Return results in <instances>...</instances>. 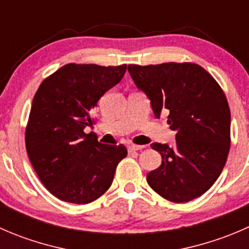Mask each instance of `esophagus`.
Here are the masks:
<instances>
[{"mask_svg":"<svg viewBox=\"0 0 249 249\" xmlns=\"http://www.w3.org/2000/svg\"><path fill=\"white\" fill-rule=\"evenodd\" d=\"M144 148V145H137V144H131L129 145V150L130 152H137V150H141Z\"/></svg>","mask_w":249,"mask_h":249,"instance_id":"obj_1","label":"esophagus"}]
</instances>
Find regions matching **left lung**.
Masks as SVG:
<instances>
[{"instance_id": "left-lung-1", "label": "left lung", "mask_w": 249, "mask_h": 249, "mask_svg": "<svg viewBox=\"0 0 249 249\" xmlns=\"http://www.w3.org/2000/svg\"><path fill=\"white\" fill-rule=\"evenodd\" d=\"M130 76L150 100L155 118L169 113L176 144L152 143L161 165L147 175L155 193L188 202L207 192L223 171L230 149V108L215 79L192 62L129 65Z\"/></svg>"}]
</instances>
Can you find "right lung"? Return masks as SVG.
I'll list each match as a JSON object with an SVG mask.
<instances>
[{
	"mask_svg": "<svg viewBox=\"0 0 249 249\" xmlns=\"http://www.w3.org/2000/svg\"><path fill=\"white\" fill-rule=\"evenodd\" d=\"M126 65L67 64L39 85L25 132L27 155L44 187L62 201L85 205L108 190L123 144H104L92 132L97 101L124 77Z\"/></svg>",
	"mask_w": 249,
	"mask_h": 249,
	"instance_id": "obj_1",
	"label": "right lung"
}]
</instances>
